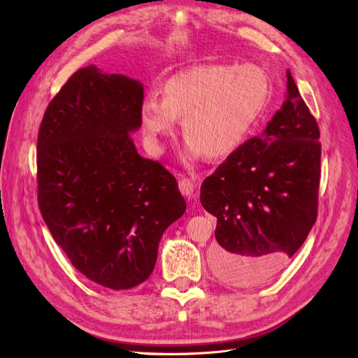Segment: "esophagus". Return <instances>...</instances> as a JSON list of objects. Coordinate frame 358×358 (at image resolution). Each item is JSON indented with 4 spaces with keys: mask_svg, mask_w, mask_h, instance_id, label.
Listing matches in <instances>:
<instances>
[{
    "mask_svg": "<svg viewBox=\"0 0 358 358\" xmlns=\"http://www.w3.org/2000/svg\"><path fill=\"white\" fill-rule=\"evenodd\" d=\"M197 183L194 179H188V178H182L179 180V189L187 197H192L194 196V189H196Z\"/></svg>",
    "mask_w": 358,
    "mask_h": 358,
    "instance_id": "1",
    "label": "esophagus"
}]
</instances>
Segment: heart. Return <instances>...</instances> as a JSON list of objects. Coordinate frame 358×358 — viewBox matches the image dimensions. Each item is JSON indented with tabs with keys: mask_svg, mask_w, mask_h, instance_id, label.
Instances as JSON below:
<instances>
[{
	"mask_svg": "<svg viewBox=\"0 0 358 358\" xmlns=\"http://www.w3.org/2000/svg\"><path fill=\"white\" fill-rule=\"evenodd\" d=\"M270 96L272 82L255 64L197 66L170 76L161 100L148 96L140 106V124L149 148L159 152L176 121H183L187 157L220 159L245 142Z\"/></svg>",
	"mask_w": 358,
	"mask_h": 358,
	"instance_id": "1",
	"label": "heart"
}]
</instances>
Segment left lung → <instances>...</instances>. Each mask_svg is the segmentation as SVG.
<instances>
[{"instance_id": "8db88e82", "label": "left lung", "mask_w": 358, "mask_h": 358, "mask_svg": "<svg viewBox=\"0 0 358 358\" xmlns=\"http://www.w3.org/2000/svg\"><path fill=\"white\" fill-rule=\"evenodd\" d=\"M318 138L315 117L287 70L282 107L200 188L203 208L218 220L213 267L224 282H267L306 241L318 212Z\"/></svg>"}]
</instances>
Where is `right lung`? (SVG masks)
Returning <instances> with one entry per match:
<instances>
[{"label":"right lung","instance_id":"add662e5","mask_svg":"<svg viewBox=\"0 0 358 358\" xmlns=\"http://www.w3.org/2000/svg\"><path fill=\"white\" fill-rule=\"evenodd\" d=\"M143 85L95 66L53 96L37 138L38 206L71 264L106 288L152 273L161 236L187 210L175 176L140 157Z\"/></svg>","mask_w":358,"mask_h":358}]
</instances>
